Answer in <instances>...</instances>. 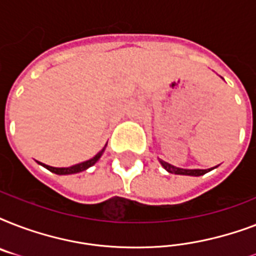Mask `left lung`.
Returning <instances> with one entry per match:
<instances>
[{
  "label": "left lung",
  "mask_w": 256,
  "mask_h": 256,
  "mask_svg": "<svg viewBox=\"0 0 256 256\" xmlns=\"http://www.w3.org/2000/svg\"><path fill=\"white\" fill-rule=\"evenodd\" d=\"M160 164H162V168L164 170L170 172V174H176V175H190V176H200V175H204L206 172L208 171L214 170L215 168H207V170H200V168H176V166H172V164H168V162H164V160H160Z\"/></svg>",
  "instance_id": "obj_1"
}]
</instances>
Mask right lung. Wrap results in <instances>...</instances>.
<instances>
[{"mask_svg": "<svg viewBox=\"0 0 256 256\" xmlns=\"http://www.w3.org/2000/svg\"><path fill=\"white\" fill-rule=\"evenodd\" d=\"M106 146H108V144H104V148H102V150H100V152H98V154H96V156H92V160H85V162H82V164H74V166H70V168H53V166H48V164H41V162H38V164H41V166H44V168H48V170H49V171H52V172H54V174H58V175L77 174V172H81V171L88 170V168H92V164H96V162H98V160H100V156H102V154H104Z\"/></svg>", "mask_w": 256, "mask_h": 256, "instance_id": "1", "label": "right lung"}]
</instances>
